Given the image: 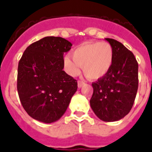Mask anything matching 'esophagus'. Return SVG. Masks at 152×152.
<instances>
[{
	"label": "esophagus",
	"mask_w": 152,
	"mask_h": 152,
	"mask_svg": "<svg viewBox=\"0 0 152 152\" xmlns=\"http://www.w3.org/2000/svg\"><path fill=\"white\" fill-rule=\"evenodd\" d=\"M83 85H85V83H83L82 81H78V82H77V87H78V88H81Z\"/></svg>",
	"instance_id": "34e87169"
}]
</instances>
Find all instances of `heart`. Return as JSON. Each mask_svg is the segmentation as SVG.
Wrapping results in <instances>:
<instances>
[{
    "instance_id": "heart-1",
    "label": "heart",
    "mask_w": 152,
    "mask_h": 152,
    "mask_svg": "<svg viewBox=\"0 0 152 152\" xmlns=\"http://www.w3.org/2000/svg\"><path fill=\"white\" fill-rule=\"evenodd\" d=\"M112 46L107 42H88L79 45L72 52V58L64 57V67L72 77L79 75L83 68L84 75L91 80L104 77L113 64Z\"/></svg>"
}]
</instances>
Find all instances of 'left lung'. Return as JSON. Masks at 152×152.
<instances>
[{
	"mask_svg": "<svg viewBox=\"0 0 152 152\" xmlns=\"http://www.w3.org/2000/svg\"><path fill=\"white\" fill-rule=\"evenodd\" d=\"M105 40L112 46L113 64L104 77L92 83L90 104L99 119L115 122L124 118L133 107L139 85V66L132 52L121 42Z\"/></svg>",
	"mask_w": 152,
	"mask_h": 152,
	"instance_id": "8db88e82",
	"label": "left lung"
}]
</instances>
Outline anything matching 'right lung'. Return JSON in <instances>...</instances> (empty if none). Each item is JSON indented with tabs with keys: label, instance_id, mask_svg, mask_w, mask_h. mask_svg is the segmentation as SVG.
Returning a JSON list of instances; mask_svg holds the SVG:
<instances>
[{
	"label": "right lung",
	"instance_id": "obj_1",
	"mask_svg": "<svg viewBox=\"0 0 152 152\" xmlns=\"http://www.w3.org/2000/svg\"><path fill=\"white\" fill-rule=\"evenodd\" d=\"M71 46L62 37H43L26 48L18 63L19 99L27 114L39 122L60 119L77 91V81L63 70V54Z\"/></svg>",
	"mask_w": 152,
	"mask_h": 152
}]
</instances>
